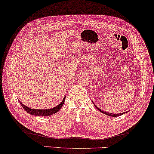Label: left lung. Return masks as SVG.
I'll use <instances>...</instances> for the list:
<instances>
[{"mask_svg": "<svg viewBox=\"0 0 154 154\" xmlns=\"http://www.w3.org/2000/svg\"><path fill=\"white\" fill-rule=\"evenodd\" d=\"M94 106L96 107V108H97L98 111H100L101 112H103V113H104V114H105V115H108V116H111V117H119V116H120V115H122L123 114H124V113H125V112H122V113H118V114H112V113H110V112H105V111H102V110L101 109H100L99 108H98V107L95 105L94 104Z\"/></svg>", "mask_w": 154, "mask_h": 154, "instance_id": "obj_1", "label": "left lung"}]
</instances>
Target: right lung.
<instances>
[{
    "label": "right lung",
    "mask_w": 154,
    "mask_h": 154,
    "mask_svg": "<svg viewBox=\"0 0 154 154\" xmlns=\"http://www.w3.org/2000/svg\"><path fill=\"white\" fill-rule=\"evenodd\" d=\"M66 97L63 98L62 103H60L58 105H57L56 107L50 109H32L29 108L28 106H26L24 104L20 102L19 100L20 104L23 106V108L25 109V111H27L28 113H29L30 115H35V116H50L51 115H54L55 113H56L57 111H59V110L62 108L63 103H64Z\"/></svg>",
    "instance_id": "obj_1"
}]
</instances>
